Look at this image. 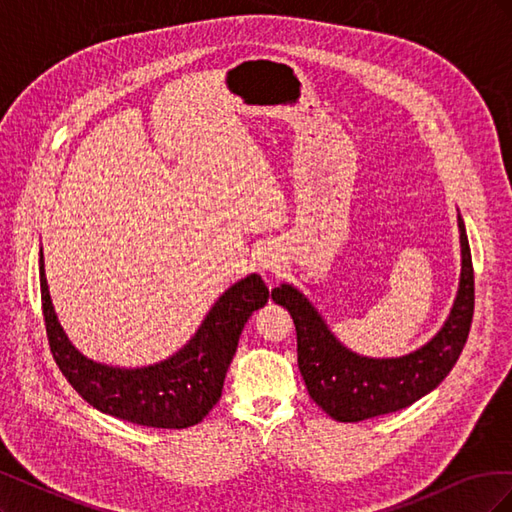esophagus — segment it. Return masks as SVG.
Here are the masks:
<instances>
[{"mask_svg": "<svg viewBox=\"0 0 512 512\" xmlns=\"http://www.w3.org/2000/svg\"><path fill=\"white\" fill-rule=\"evenodd\" d=\"M277 262H280V260H277V254H273V252H265V254H262L260 256V265H262V269H277Z\"/></svg>", "mask_w": 512, "mask_h": 512, "instance_id": "34e87169", "label": "esophagus"}]
</instances>
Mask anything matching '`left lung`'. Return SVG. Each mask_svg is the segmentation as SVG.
Returning <instances> with one entry per match:
<instances>
[{"label":"left lung","instance_id":"obj_1","mask_svg":"<svg viewBox=\"0 0 512 512\" xmlns=\"http://www.w3.org/2000/svg\"><path fill=\"white\" fill-rule=\"evenodd\" d=\"M459 237L461 282L453 312L429 344L399 359H367L350 352L299 290L282 284L271 292V299L284 305L294 320L297 359L307 393L335 421L359 423L408 408L436 389L455 367L474 316V269L461 218Z\"/></svg>","mask_w":512,"mask_h":512}]
</instances>
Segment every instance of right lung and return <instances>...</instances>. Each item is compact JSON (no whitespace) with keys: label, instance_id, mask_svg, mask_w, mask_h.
Returning <instances> with one entry per match:
<instances>
[{"label":"right lung","instance_id":"1","mask_svg":"<svg viewBox=\"0 0 512 512\" xmlns=\"http://www.w3.org/2000/svg\"><path fill=\"white\" fill-rule=\"evenodd\" d=\"M40 294L46 337L61 374L87 404L121 421L185 429L203 421L218 404L239 335L258 307L269 299V288L252 273L230 286L215 301L196 335L170 359L141 369L94 363L76 350L59 327L44 277L40 250Z\"/></svg>","mask_w":512,"mask_h":512}]
</instances>
